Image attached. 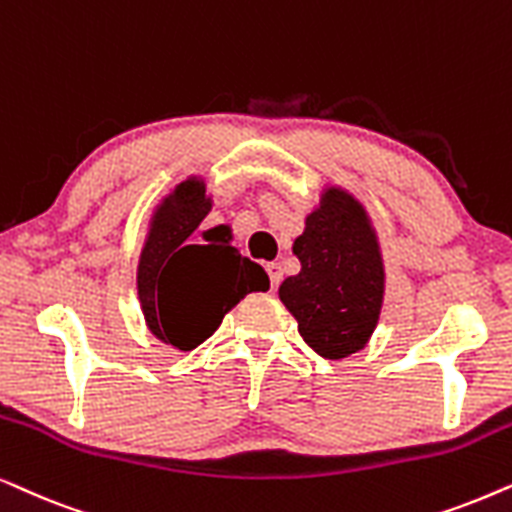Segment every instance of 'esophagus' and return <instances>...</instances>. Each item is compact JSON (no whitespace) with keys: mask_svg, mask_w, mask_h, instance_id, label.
I'll list each match as a JSON object with an SVG mask.
<instances>
[{"mask_svg":"<svg viewBox=\"0 0 512 512\" xmlns=\"http://www.w3.org/2000/svg\"><path fill=\"white\" fill-rule=\"evenodd\" d=\"M267 274H269V281H271V288H278L283 281V267L281 262H269L267 264Z\"/></svg>","mask_w":512,"mask_h":512,"instance_id":"1","label":"esophagus"}]
</instances>
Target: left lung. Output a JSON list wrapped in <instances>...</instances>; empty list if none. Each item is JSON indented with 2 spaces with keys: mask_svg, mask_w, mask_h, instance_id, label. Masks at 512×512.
Here are the masks:
<instances>
[{
  "mask_svg": "<svg viewBox=\"0 0 512 512\" xmlns=\"http://www.w3.org/2000/svg\"><path fill=\"white\" fill-rule=\"evenodd\" d=\"M292 252L302 262L285 278L278 297L297 320L299 335L318 356L349 358L365 349L384 302V260L363 203L327 187L306 215Z\"/></svg>",
  "mask_w": 512,
  "mask_h": 512,
  "instance_id": "obj_1",
  "label": "left lung"
}]
</instances>
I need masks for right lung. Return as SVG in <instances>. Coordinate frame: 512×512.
<instances>
[{"mask_svg": "<svg viewBox=\"0 0 512 512\" xmlns=\"http://www.w3.org/2000/svg\"><path fill=\"white\" fill-rule=\"evenodd\" d=\"M210 196L199 177L180 182L149 222L138 262V297L149 332L163 344L192 351L220 327L224 313L248 292L269 290L260 264L241 257L224 238L192 241Z\"/></svg>", "mask_w": 512, "mask_h": 512, "instance_id": "obj_1", "label": "right lung"}]
</instances>
